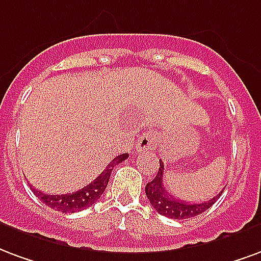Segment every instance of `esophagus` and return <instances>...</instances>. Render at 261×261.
<instances>
[{
    "mask_svg": "<svg viewBox=\"0 0 261 261\" xmlns=\"http://www.w3.org/2000/svg\"><path fill=\"white\" fill-rule=\"evenodd\" d=\"M157 144V135L153 132H143L136 140V149L138 151H144V150H151Z\"/></svg>",
    "mask_w": 261,
    "mask_h": 261,
    "instance_id": "esophagus-1",
    "label": "esophagus"
}]
</instances>
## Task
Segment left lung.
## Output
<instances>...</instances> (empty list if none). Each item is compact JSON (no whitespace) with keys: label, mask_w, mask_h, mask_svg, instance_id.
<instances>
[{"label":"left lung","mask_w":261,"mask_h":261,"mask_svg":"<svg viewBox=\"0 0 261 261\" xmlns=\"http://www.w3.org/2000/svg\"><path fill=\"white\" fill-rule=\"evenodd\" d=\"M163 178H164V163L160 161L159 172L155 175L153 180H150L146 185V196L150 200V204L157 213L161 216L174 218V220H185V218H192L204 213L207 208H210L216 200L221 196L222 192L214 196L213 199L207 201H200V203H189L176 199L168 192L165 191L163 185Z\"/></svg>","instance_id":"obj_1"}]
</instances>
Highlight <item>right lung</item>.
<instances>
[{"instance_id":"right-lung-1","label":"right lung","mask_w":261,"mask_h":261,"mask_svg":"<svg viewBox=\"0 0 261 261\" xmlns=\"http://www.w3.org/2000/svg\"><path fill=\"white\" fill-rule=\"evenodd\" d=\"M128 157V153L121 154V155L115 157L107 165V168L97 176L96 179L90 182L85 188H82L81 191L66 193V195H47L44 192H40L37 189H34L33 186H30V188H32L33 193L39 197L40 200L45 203L51 208H54V210L61 211V213H76V211H82L87 208V207H90L91 204H94L101 197V195L104 193V191H106V188L108 185L112 168L115 165L119 164V163L125 161Z\"/></svg>"}]
</instances>
